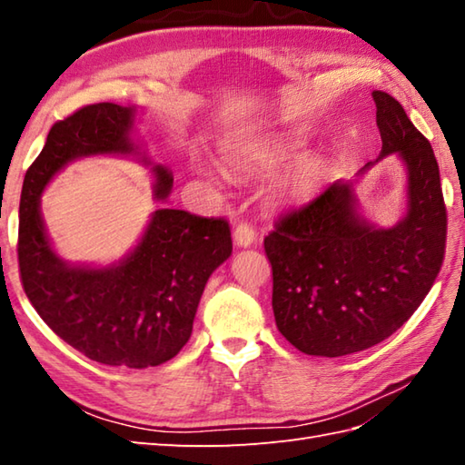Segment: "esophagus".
Segmentation results:
<instances>
[{
    "instance_id": "34e87169",
    "label": "esophagus",
    "mask_w": 465,
    "mask_h": 465,
    "mask_svg": "<svg viewBox=\"0 0 465 465\" xmlns=\"http://www.w3.org/2000/svg\"><path fill=\"white\" fill-rule=\"evenodd\" d=\"M233 242L238 248H250L255 242V232L253 227L248 223H238L233 230Z\"/></svg>"
}]
</instances>
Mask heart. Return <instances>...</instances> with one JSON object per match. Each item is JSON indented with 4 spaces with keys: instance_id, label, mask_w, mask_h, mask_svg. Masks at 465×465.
<instances>
[{
    "instance_id": "heart-1",
    "label": "heart",
    "mask_w": 465,
    "mask_h": 465,
    "mask_svg": "<svg viewBox=\"0 0 465 465\" xmlns=\"http://www.w3.org/2000/svg\"><path fill=\"white\" fill-rule=\"evenodd\" d=\"M303 150L305 143L298 137L270 134L232 147L230 152H225V163L242 173H265L290 165L298 160ZM325 175H328V167L320 157H305V160L295 162L280 177L273 192L278 200L285 203L303 205L320 193Z\"/></svg>"
}]
</instances>
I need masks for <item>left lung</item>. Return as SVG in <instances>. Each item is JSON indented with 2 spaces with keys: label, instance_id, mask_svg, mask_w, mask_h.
<instances>
[{
  "label": "left lung",
  "instance_id": "8db88e82",
  "mask_svg": "<svg viewBox=\"0 0 465 465\" xmlns=\"http://www.w3.org/2000/svg\"><path fill=\"white\" fill-rule=\"evenodd\" d=\"M371 97L381 135L375 162L398 155L406 167L401 220L375 225L360 212L358 180H340L283 215L263 240L275 325L308 355L340 358L390 338L420 308L446 252L448 215L431 145L398 100L385 92Z\"/></svg>",
  "mask_w": 465,
  "mask_h": 465
}]
</instances>
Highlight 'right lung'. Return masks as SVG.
Segmentation results:
<instances>
[{
    "mask_svg": "<svg viewBox=\"0 0 465 465\" xmlns=\"http://www.w3.org/2000/svg\"><path fill=\"white\" fill-rule=\"evenodd\" d=\"M137 107L94 104L57 122L29 165L19 202L17 260L25 295L59 338L85 358L143 370L187 343L210 275L232 255L230 225L160 207L140 242L110 265L69 263L55 253L42 217V193L75 160L135 157L152 167L153 200L165 202L173 175L134 142Z\"/></svg>",
    "mask_w": 465,
    "mask_h": 465,
    "instance_id": "1",
    "label": "right lung"
}]
</instances>
